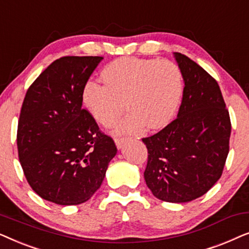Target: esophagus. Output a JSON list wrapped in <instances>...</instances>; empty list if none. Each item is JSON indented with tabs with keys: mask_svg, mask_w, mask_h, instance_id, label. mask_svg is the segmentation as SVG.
Masks as SVG:
<instances>
[{
	"mask_svg": "<svg viewBox=\"0 0 249 249\" xmlns=\"http://www.w3.org/2000/svg\"><path fill=\"white\" fill-rule=\"evenodd\" d=\"M125 141H127V138H124V137L115 138V145H117V147H118L119 149H120V148H122V146H124Z\"/></svg>",
	"mask_w": 249,
	"mask_h": 249,
	"instance_id": "1",
	"label": "esophagus"
}]
</instances>
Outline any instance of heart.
Returning <instances> with one entry per match:
<instances>
[{"instance_id":"heart-1","label":"heart","mask_w":249,"mask_h":249,"mask_svg":"<svg viewBox=\"0 0 249 249\" xmlns=\"http://www.w3.org/2000/svg\"><path fill=\"white\" fill-rule=\"evenodd\" d=\"M104 84L88 80L81 102L95 120L110 127L124 108L128 114L119 122L118 132H136L165 127L181 104L183 77L177 64L158 59L121 57L102 70Z\"/></svg>"}]
</instances>
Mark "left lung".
I'll use <instances>...</instances> for the list:
<instances>
[{"mask_svg": "<svg viewBox=\"0 0 249 249\" xmlns=\"http://www.w3.org/2000/svg\"><path fill=\"white\" fill-rule=\"evenodd\" d=\"M175 57L185 81L182 102L177 119L142 138L148 152L144 178L156 198L186 203L222 176L231 122L216 80L188 56L176 52Z\"/></svg>", "mask_w": 249, "mask_h": 249, "instance_id": "left-lung-1", "label": "left lung"}]
</instances>
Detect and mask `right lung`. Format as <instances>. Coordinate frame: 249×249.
<instances>
[{
    "label": "right lung",
    "instance_id": "add662e5",
    "mask_svg": "<svg viewBox=\"0 0 249 249\" xmlns=\"http://www.w3.org/2000/svg\"><path fill=\"white\" fill-rule=\"evenodd\" d=\"M102 56H63L30 85L20 112L17 146L37 195L59 205L87 202L117 154L110 136L81 107V91Z\"/></svg>",
    "mask_w": 249,
    "mask_h": 249
}]
</instances>
